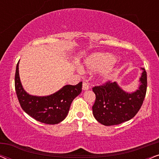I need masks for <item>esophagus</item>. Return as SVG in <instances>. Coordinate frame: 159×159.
I'll list each match as a JSON object with an SVG mask.
<instances>
[{
  "instance_id": "obj_1",
  "label": "esophagus",
  "mask_w": 159,
  "mask_h": 159,
  "mask_svg": "<svg viewBox=\"0 0 159 159\" xmlns=\"http://www.w3.org/2000/svg\"><path fill=\"white\" fill-rule=\"evenodd\" d=\"M88 89H89V85L88 84V83H86V82H83V84H82V90H88Z\"/></svg>"
}]
</instances>
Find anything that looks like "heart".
<instances>
[{"instance_id": "heart-1", "label": "heart", "mask_w": 159, "mask_h": 159, "mask_svg": "<svg viewBox=\"0 0 159 159\" xmlns=\"http://www.w3.org/2000/svg\"><path fill=\"white\" fill-rule=\"evenodd\" d=\"M115 58L109 53H95L86 61V66L89 70L95 71L102 69L100 73L101 79L103 81L110 80L113 77L115 68L113 63Z\"/></svg>"}]
</instances>
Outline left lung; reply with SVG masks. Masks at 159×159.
Returning a JSON list of instances; mask_svg holds the SVG:
<instances>
[{"mask_svg":"<svg viewBox=\"0 0 159 159\" xmlns=\"http://www.w3.org/2000/svg\"><path fill=\"white\" fill-rule=\"evenodd\" d=\"M142 70L140 84L134 92H126L116 82L93 88L95 94L93 114L98 122L105 126L117 125L135 116L146 94L147 74L144 68Z\"/></svg>","mask_w":159,"mask_h":159,"instance_id":"8db88e82","label":"left lung"}]
</instances>
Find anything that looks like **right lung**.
<instances>
[{
  "mask_svg": "<svg viewBox=\"0 0 159 159\" xmlns=\"http://www.w3.org/2000/svg\"><path fill=\"white\" fill-rule=\"evenodd\" d=\"M19 63L15 74V90L22 109L28 115L47 125H56L66 118L73 100L82 92V82L76 85L67 84L47 96H36L24 90L19 74Z\"/></svg>",
  "mask_w": 159,
  "mask_h": 159,
  "instance_id": "obj_1",
  "label": "right lung"
}]
</instances>
